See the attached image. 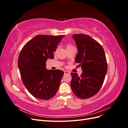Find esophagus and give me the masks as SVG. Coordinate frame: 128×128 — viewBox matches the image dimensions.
<instances>
[{
	"mask_svg": "<svg viewBox=\"0 0 128 128\" xmlns=\"http://www.w3.org/2000/svg\"><path fill=\"white\" fill-rule=\"evenodd\" d=\"M64 75H68V74H70V72L68 71L65 70L64 71Z\"/></svg>",
	"mask_w": 128,
	"mask_h": 128,
	"instance_id": "34e87169",
	"label": "esophagus"
}]
</instances>
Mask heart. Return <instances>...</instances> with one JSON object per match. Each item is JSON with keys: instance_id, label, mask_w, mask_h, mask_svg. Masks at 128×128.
Segmentation results:
<instances>
[{"instance_id": "b5f03b06", "label": "heart", "mask_w": 128, "mask_h": 128, "mask_svg": "<svg viewBox=\"0 0 128 128\" xmlns=\"http://www.w3.org/2000/svg\"><path fill=\"white\" fill-rule=\"evenodd\" d=\"M72 45H70V44H68V45H67V48H70V47H72Z\"/></svg>"}]
</instances>
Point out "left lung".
<instances>
[{
    "instance_id": "1",
    "label": "left lung",
    "mask_w": 128,
    "mask_h": 128,
    "mask_svg": "<svg viewBox=\"0 0 128 128\" xmlns=\"http://www.w3.org/2000/svg\"><path fill=\"white\" fill-rule=\"evenodd\" d=\"M72 37L78 49L75 61L83 72L80 76L71 73L70 86L77 97L87 99L97 94L102 86L107 72L106 58L102 46L90 36L75 34Z\"/></svg>"
}]
</instances>
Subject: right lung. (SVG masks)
Returning <instances> with one entry per match:
<instances>
[{
	"label": "right lung",
	"instance_id": "1",
	"mask_svg": "<svg viewBox=\"0 0 128 128\" xmlns=\"http://www.w3.org/2000/svg\"><path fill=\"white\" fill-rule=\"evenodd\" d=\"M64 37L40 34L26 42L21 50L18 65L22 82L36 98L51 99L59 88L64 72L48 70L46 62L48 59H53V53Z\"/></svg>",
	"mask_w": 128,
	"mask_h": 128
}]
</instances>
